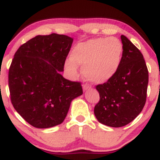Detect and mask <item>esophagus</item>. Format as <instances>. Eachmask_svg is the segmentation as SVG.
I'll return each instance as SVG.
<instances>
[{
	"instance_id": "1",
	"label": "esophagus",
	"mask_w": 160,
	"mask_h": 160,
	"mask_svg": "<svg viewBox=\"0 0 160 160\" xmlns=\"http://www.w3.org/2000/svg\"><path fill=\"white\" fill-rule=\"evenodd\" d=\"M89 89H91L90 85H89V84H87V83L82 84V89H83V91H86Z\"/></svg>"
}]
</instances>
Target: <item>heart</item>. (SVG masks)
I'll return each mask as SVG.
<instances>
[{
  "mask_svg": "<svg viewBox=\"0 0 160 160\" xmlns=\"http://www.w3.org/2000/svg\"><path fill=\"white\" fill-rule=\"evenodd\" d=\"M123 47L118 38H98L81 42L73 48L71 59L65 67L72 74L78 72V65L82 66L83 76L95 83L108 81L120 68Z\"/></svg>",
  "mask_w": 160,
  "mask_h": 160,
  "instance_id": "1",
  "label": "heart"
}]
</instances>
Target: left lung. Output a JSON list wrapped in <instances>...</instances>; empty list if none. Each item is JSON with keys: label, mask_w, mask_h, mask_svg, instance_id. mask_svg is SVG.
<instances>
[{"label": "left lung", "mask_w": 160, "mask_h": 160, "mask_svg": "<svg viewBox=\"0 0 160 160\" xmlns=\"http://www.w3.org/2000/svg\"><path fill=\"white\" fill-rule=\"evenodd\" d=\"M123 53L118 71L111 80L96 86L100 95L94 113L101 123L122 127L131 122L144 108L148 85V70L142 53L121 35Z\"/></svg>", "instance_id": "left-lung-1"}]
</instances>
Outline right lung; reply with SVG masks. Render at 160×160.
<instances>
[{
	"mask_svg": "<svg viewBox=\"0 0 160 160\" xmlns=\"http://www.w3.org/2000/svg\"><path fill=\"white\" fill-rule=\"evenodd\" d=\"M72 43L73 38L63 34L38 35L14 55L8 76L11 102L34 127L61 124L73 99L82 94L80 82L60 74Z\"/></svg>",
	"mask_w": 160,
	"mask_h": 160,
	"instance_id": "obj_1",
	"label": "right lung"
}]
</instances>
